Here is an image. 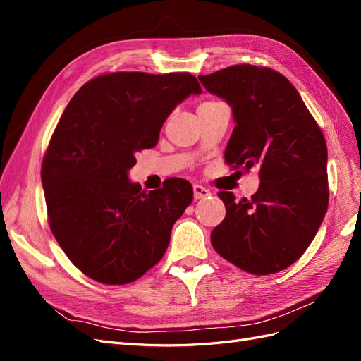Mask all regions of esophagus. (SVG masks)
Here are the masks:
<instances>
[{"label": "esophagus", "instance_id": "esophagus-1", "mask_svg": "<svg viewBox=\"0 0 361 361\" xmlns=\"http://www.w3.org/2000/svg\"><path fill=\"white\" fill-rule=\"evenodd\" d=\"M192 191H194V199H204V197H207V195L211 194L209 190L202 187V185H194Z\"/></svg>", "mask_w": 361, "mask_h": 361}]
</instances>
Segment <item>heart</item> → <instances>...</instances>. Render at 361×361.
Masks as SVG:
<instances>
[{
	"mask_svg": "<svg viewBox=\"0 0 361 361\" xmlns=\"http://www.w3.org/2000/svg\"><path fill=\"white\" fill-rule=\"evenodd\" d=\"M214 104H218L216 101H206V102H203L199 108H204V106H211V105H214Z\"/></svg>",
	"mask_w": 361,
	"mask_h": 361,
	"instance_id": "heart-1",
	"label": "heart"
}]
</instances>
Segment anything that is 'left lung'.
<instances>
[{
	"label": "left lung",
	"instance_id": "8db88e82",
	"mask_svg": "<svg viewBox=\"0 0 361 361\" xmlns=\"http://www.w3.org/2000/svg\"><path fill=\"white\" fill-rule=\"evenodd\" d=\"M199 80L232 106L226 162L243 171L256 167L260 178L251 199L236 202L232 192H218L226 218L211 233L212 247L250 274H274L302 256L329 207L322 130L276 71L236 64Z\"/></svg>",
	"mask_w": 361,
	"mask_h": 361
}]
</instances>
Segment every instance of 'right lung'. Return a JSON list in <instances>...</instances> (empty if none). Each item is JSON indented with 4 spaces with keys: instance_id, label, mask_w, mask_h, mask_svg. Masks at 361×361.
Returning <instances> with one entry per match:
<instances>
[{
    "instance_id": "1",
    "label": "right lung",
    "mask_w": 361,
    "mask_h": 361,
    "mask_svg": "<svg viewBox=\"0 0 361 361\" xmlns=\"http://www.w3.org/2000/svg\"><path fill=\"white\" fill-rule=\"evenodd\" d=\"M202 87L188 72H114L68 104L42 164L52 235L72 264L104 285H126L157 265L192 202L185 179L141 191L128 171L157 146L171 111Z\"/></svg>"
}]
</instances>
